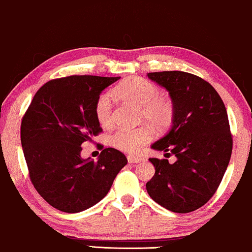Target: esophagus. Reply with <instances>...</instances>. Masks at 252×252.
<instances>
[{"mask_svg": "<svg viewBox=\"0 0 252 252\" xmlns=\"http://www.w3.org/2000/svg\"><path fill=\"white\" fill-rule=\"evenodd\" d=\"M143 161V158H139V157H132V155H130V157H127V162L129 163H139Z\"/></svg>", "mask_w": 252, "mask_h": 252, "instance_id": "esophagus-1", "label": "esophagus"}]
</instances>
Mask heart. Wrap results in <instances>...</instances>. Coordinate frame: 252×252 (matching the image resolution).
I'll return each instance as SVG.
<instances>
[{
	"label": "heart",
	"mask_w": 252,
	"mask_h": 252,
	"mask_svg": "<svg viewBox=\"0 0 252 252\" xmlns=\"http://www.w3.org/2000/svg\"><path fill=\"white\" fill-rule=\"evenodd\" d=\"M113 95L121 100L139 107V120L146 121L158 131H164L172 125L175 108L170 99L158 95V89L150 81L139 76H130L123 80L113 90ZM112 97L102 94L95 101V116L101 126H107L113 120ZM153 138V130L145 125L136 129L119 130L112 136V145L126 153H138Z\"/></svg>",
	"instance_id": "b5f03b06"
}]
</instances>
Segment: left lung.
Segmentation results:
<instances>
[{
    "instance_id": "left-lung-1",
    "label": "left lung",
    "mask_w": 252,
    "mask_h": 252,
    "mask_svg": "<svg viewBox=\"0 0 252 252\" xmlns=\"http://www.w3.org/2000/svg\"><path fill=\"white\" fill-rule=\"evenodd\" d=\"M147 76L169 92L175 108L171 129L152 148L177 158L173 163L150 158L155 173L147 193L163 208L187 214L210 200L228 166L233 140L227 112L214 87L196 75L170 70Z\"/></svg>"
}]
</instances>
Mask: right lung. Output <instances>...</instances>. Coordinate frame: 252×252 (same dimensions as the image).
Segmentation results:
<instances>
[{"instance_id": "1", "label": "right lung", "mask_w": 252, "mask_h": 252, "mask_svg": "<svg viewBox=\"0 0 252 252\" xmlns=\"http://www.w3.org/2000/svg\"><path fill=\"white\" fill-rule=\"evenodd\" d=\"M118 77L73 75L49 81L35 94L20 127L21 147L37 193L60 211L76 214L107 195L127 160L105 148L82 158L81 145L101 132L95 101Z\"/></svg>"}]
</instances>
